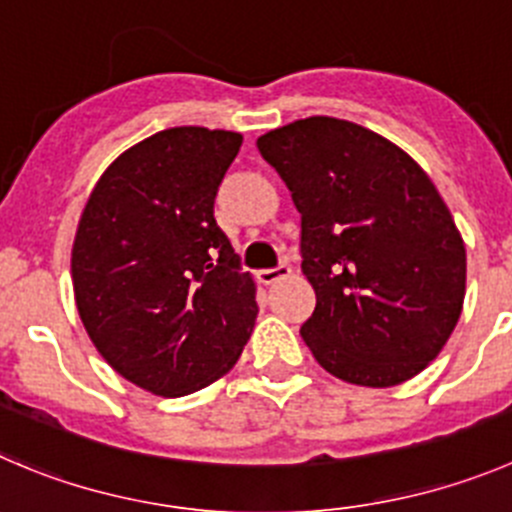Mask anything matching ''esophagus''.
<instances>
[{
	"label": "esophagus",
	"instance_id": "obj_1",
	"mask_svg": "<svg viewBox=\"0 0 512 512\" xmlns=\"http://www.w3.org/2000/svg\"><path fill=\"white\" fill-rule=\"evenodd\" d=\"M293 275V267L290 265H278V267H272V270H260L257 272V280H260L262 285H275L280 283V280L290 278Z\"/></svg>",
	"mask_w": 512,
	"mask_h": 512
}]
</instances>
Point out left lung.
Returning <instances> with one entry per match:
<instances>
[{
  "label": "left lung",
  "instance_id": "1",
  "mask_svg": "<svg viewBox=\"0 0 512 512\" xmlns=\"http://www.w3.org/2000/svg\"><path fill=\"white\" fill-rule=\"evenodd\" d=\"M300 212L315 361L358 386L427 369L460 321L465 242L422 166L379 133L310 116L257 138Z\"/></svg>",
  "mask_w": 512,
  "mask_h": 512
}]
</instances>
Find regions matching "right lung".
<instances>
[{
  "mask_svg": "<svg viewBox=\"0 0 512 512\" xmlns=\"http://www.w3.org/2000/svg\"><path fill=\"white\" fill-rule=\"evenodd\" d=\"M240 146V133L202 126L154 133L103 171L80 217V321L123 379L156 396L222 379L255 328V280L214 219Z\"/></svg>",
  "mask_w": 512,
  "mask_h": 512,
  "instance_id": "right-lung-1",
  "label": "right lung"
}]
</instances>
